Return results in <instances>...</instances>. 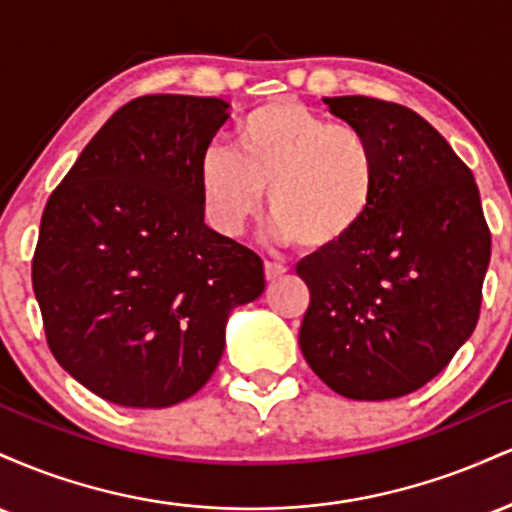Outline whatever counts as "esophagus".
Listing matches in <instances>:
<instances>
[{
	"label": "esophagus",
	"instance_id": "esophagus-1",
	"mask_svg": "<svg viewBox=\"0 0 512 512\" xmlns=\"http://www.w3.org/2000/svg\"><path fill=\"white\" fill-rule=\"evenodd\" d=\"M286 272H289V269H286L284 264H279V262H264V276H267V281L281 279V276H284Z\"/></svg>",
	"mask_w": 512,
	"mask_h": 512
}]
</instances>
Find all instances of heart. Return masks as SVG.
Returning <instances> with one entry per match:
<instances>
[{
    "instance_id": "obj_1",
    "label": "heart",
    "mask_w": 512,
    "mask_h": 512,
    "mask_svg": "<svg viewBox=\"0 0 512 512\" xmlns=\"http://www.w3.org/2000/svg\"><path fill=\"white\" fill-rule=\"evenodd\" d=\"M378 185L373 139L293 98L252 108L233 129V151L214 144L199 158V195L216 231L238 236L267 190L274 236L310 252L344 243L368 216Z\"/></svg>"
}]
</instances>
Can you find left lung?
<instances>
[{"mask_svg":"<svg viewBox=\"0 0 512 512\" xmlns=\"http://www.w3.org/2000/svg\"><path fill=\"white\" fill-rule=\"evenodd\" d=\"M380 158L373 207L344 243L298 262L310 305L301 351L349 399L424 387L474 332L491 231L472 170L414 110L366 96L325 98Z\"/></svg>","mask_w":512,"mask_h":512,"instance_id":"1","label":"left lung"}]
</instances>
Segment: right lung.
Here are the masks:
<instances>
[{
    "label": "right lung",
    "mask_w": 512,
    "mask_h": 512,
    "mask_svg": "<svg viewBox=\"0 0 512 512\" xmlns=\"http://www.w3.org/2000/svg\"><path fill=\"white\" fill-rule=\"evenodd\" d=\"M226 120L221 98H134L45 204L31 269L45 339L108 402L158 409L195 395L231 310L264 291L260 255L204 223L199 158Z\"/></svg>",
    "instance_id": "obj_1"
}]
</instances>
